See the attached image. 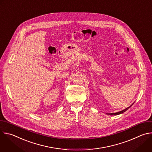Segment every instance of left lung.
Here are the masks:
<instances>
[{
    "instance_id": "left-lung-1",
    "label": "left lung",
    "mask_w": 152,
    "mask_h": 152,
    "mask_svg": "<svg viewBox=\"0 0 152 152\" xmlns=\"http://www.w3.org/2000/svg\"><path fill=\"white\" fill-rule=\"evenodd\" d=\"M134 103H132L131 106H129L128 107H127V108H126V109H124V110H122V111H119V112H118V113H111V114H108V115H119V114H122V113H124L125 111H126L128 109H129L130 107H131L132 105H133V104Z\"/></svg>"
}]
</instances>
